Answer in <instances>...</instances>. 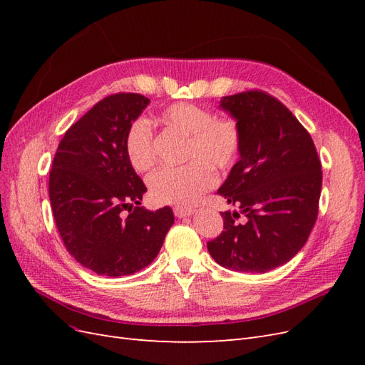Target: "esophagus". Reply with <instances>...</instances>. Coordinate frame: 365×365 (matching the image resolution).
<instances>
[{
	"label": "esophagus",
	"instance_id": "34e87169",
	"mask_svg": "<svg viewBox=\"0 0 365 365\" xmlns=\"http://www.w3.org/2000/svg\"><path fill=\"white\" fill-rule=\"evenodd\" d=\"M173 213L176 217H189L195 213V210L192 208H187V207H175L173 208Z\"/></svg>",
	"mask_w": 365,
	"mask_h": 365
}]
</instances>
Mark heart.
I'll return each instance as SVG.
<instances>
[{
	"instance_id": "1",
	"label": "heart",
	"mask_w": 365,
	"mask_h": 365,
	"mask_svg": "<svg viewBox=\"0 0 365 365\" xmlns=\"http://www.w3.org/2000/svg\"><path fill=\"white\" fill-rule=\"evenodd\" d=\"M158 121L176 134L185 137L181 169H164L149 178V195L163 205H192L215 185L212 170H227L240 150V128L236 120L215 117L193 103H173L158 114ZM125 150L132 169L149 172L155 165L153 134L148 121L135 120L126 132Z\"/></svg>"
}]
</instances>
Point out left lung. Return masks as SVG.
I'll list each match as a JSON object with an SVG mask.
<instances>
[{
    "instance_id": "left-lung-1",
    "label": "left lung",
    "mask_w": 365,
    "mask_h": 365,
    "mask_svg": "<svg viewBox=\"0 0 365 365\" xmlns=\"http://www.w3.org/2000/svg\"><path fill=\"white\" fill-rule=\"evenodd\" d=\"M219 108L240 128L239 161L217 193L239 207L222 212L224 231L207 244L220 264L267 272L303 248L318 215L322 163L309 132L277 98L247 91L220 98Z\"/></svg>"
}]
</instances>
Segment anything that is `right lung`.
<instances>
[{
	"label": "right lung",
	"instance_id": "right-lung-1",
	"mask_svg": "<svg viewBox=\"0 0 365 365\" xmlns=\"http://www.w3.org/2000/svg\"><path fill=\"white\" fill-rule=\"evenodd\" d=\"M149 103L134 93L105 97L65 132L51 164L48 193L63 245L98 275L148 267L175 222L170 207H141L148 189L125 150L129 126Z\"/></svg>",
	"mask_w": 365,
	"mask_h": 365
}]
</instances>
